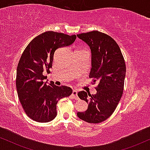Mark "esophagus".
<instances>
[{
    "label": "esophagus",
    "instance_id": "1",
    "mask_svg": "<svg viewBox=\"0 0 150 150\" xmlns=\"http://www.w3.org/2000/svg\"><path fill=\"white\" fill-rule=\"evenodd\" d=\"M72 94H73V96L75 99H79L78 97H77V92L76 90H73V93H72Z\"/></svg>",
    "mask_w": 150,
    "mask_h": 150
}]
</instances>
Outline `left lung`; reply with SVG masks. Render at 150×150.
Wrapping results in <instances>:
<instances>
[{"label":"left lung","instance_id":"left-lung-1","mask_svg":"<svg viewBox=\"0 0 150 150\" xmlns=\"http://www.w3.org/2000/svg\"><path fill=\"white\" fill-rule=\"evenodd\" d=\"M77 36L90 48L92 68L89 77L93 83H98L96 94H87L85 91L77 93L89 105L87 110L77 115L87 123H99L112 115L122 97L126 73L125 60L118 44L106 34L92 31Z\"/></svg>","mask_w":150,"mask_h":150}]
</instances>
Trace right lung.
<instances>
[{"mask_svg": "<svg viewBox=\"0 0 150 150\" xmlns=\"http://www.w3.org/2000/svg\"><path fill=\"white\" fill-rule=\"evenodd\" d=\"M75 39L76 35L48 31L32 39L22 53L17 68V92L26 114L32 120L46 123L54 119L58 101L73 92L67 86L44 83L47 76L44 73H50L55 51L70 46Z\"/></svg>", "mask_w": 150, "mask_h": 150, "instance_id": "obj_1", "label": "right lung"}]
</instances>
